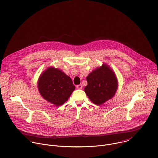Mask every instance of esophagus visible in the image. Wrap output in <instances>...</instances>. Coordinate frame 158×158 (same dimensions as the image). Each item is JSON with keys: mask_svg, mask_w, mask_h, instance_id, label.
<instances>
[{"mask_svg": "<svg viewBox=\"0 0 158 158\" xmlns=\"http://www.w3.org/2000/svg\"><path fill=\"white\" fill-rule=\"evenodd\" d=\"M76 87H77V89H81L82 88V84L77 85H76Z\"/></svg>", "mask_w": 158, "mask_h": 158, "instance_id": "1", "label": "esophagus"}]
</instances>
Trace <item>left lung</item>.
I'll list each match as a JSON object with an SVG mask.
<instances>
[{
  "label": "left lung",
  "mask_w": 158,
  "mask_h": 158,
  "mask_svg": "<svg viewBox=\"0 0 158 158\" xmlns=\"http://www.w3.org/2000/svg\"><path fill=\"white\" fill-rule=\"evenodd\" d=\"M87 85L84 91L89 99L101 105L113 97L118 89V82L115 73L107 64L94 69L86 77Z\"/></svg>",
  "instance_id": "1"
}]
</instances>
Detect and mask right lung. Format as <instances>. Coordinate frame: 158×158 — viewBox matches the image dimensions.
Instances as JSON below:
<instances>
[{
    "label": "right lung",
    "instance_id": "obj_1",
    "mask_svg": "<svg viewBox=\"0 0 158 158\" xmlns=\"http://www.w3.org/2000/svg\"><path fill=\"white\" fill-rule=\"evenodd\" d=\"M37 87L42 97L56 106L64 104L76 88L69 76L54 67L40 74Z\"/></svg>",
    "mask_w": 158,
    "mask_h": 158
}]
</instances>
